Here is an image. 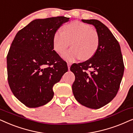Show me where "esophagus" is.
Masks as SVG:
<instances>
[{
    "label": "esophagus",
    "mask_w": 133,
    "mask_h": 133,
    "mask_svg": "<svg viewBox=\"0 0 133 133\" xmlns=\"http://www.w3.org/2000/svg\"><path fill=\"white\" fill-rule=\"evenodd\" d=\"M67 64H68V69H69H69H70V65H71L72 64L70 63H68Z\"/></svg>",
    "instance_id": "34e87169"
}]
</instances>
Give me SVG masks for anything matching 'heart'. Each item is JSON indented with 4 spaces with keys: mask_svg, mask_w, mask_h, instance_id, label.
Masks as SVG:
<instances>
[{
    "mask_svg": "<svg viewBox=\"0 0 133 133\" xmlns=\"http://www.w3.org/2000/svg\"><path fill=\"white\" fill-rule=\"evenodd\" d=\"M71 42L72 48L65 51L62 57L72 61L78 58L86 61L92 57L98 49L99 36L95 30L84 23L75 21L64 26V31L57 30L53 38L54 49L61 54Z\"/></svg>",
    "mask_w": 133,
    "mask_h": 133,
    "instance_id": "1",
    "label": "heart"
}]
</instances>
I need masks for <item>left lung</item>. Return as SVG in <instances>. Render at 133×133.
Listing matches in <instances>:
<instances>
[{
    "instance_id": "8db88e82",
    "label": "left lung",
    "mask_w": 133,
    "mask_h": 133,
    "mask_svg": "<svg viewBox=\"0 0 133 133\" xmlns=\"http://www.w3.org/2000/svg\"><path fill=\"white\" fill-rule=\"evenodd\" d=\"M82 21L95 26L99 44L92 57L70 67L75 77L72 92L81 105L98 109L109 103L117 94L124 64L119 44L108 28L96 19Z\"/></svg>"
}]
</instances>
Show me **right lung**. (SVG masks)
<instances>
[{
	"mask_svg": "<svg viewBox=\"0 0 133 133\" xmlns=\"http://www.w3.org/2000/svg\"><path fill=\"white\" fill-rule=\"evenodd\" d=\"M69 17L31 21L19 30L7 55L9 86L14 95L29 108L41 107L53 98V87L68 72L66 62L54 50L55 33Z\"/></svg>",
	"mask_w": 133,
	"mask_h": 133,
	"instance_id": "obj_1",
	"label": "right lung"
}]
</instances>
